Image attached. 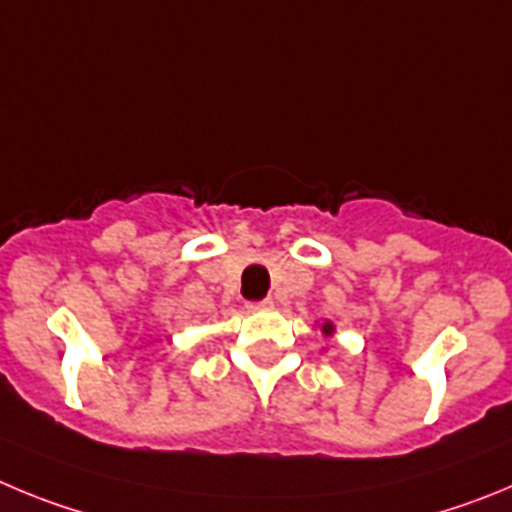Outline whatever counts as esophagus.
I'll use <instances>...</instances> for the list:
<instances>
[{"label":"esophagus","mask_w":512,"mask_h":512,"mask_svg":"<svg viewBox=\"0 0 512 512\" xmlns=\"http://www.w3.org/2000/svg\"><path fill=\"white\" fill-rule=\"evenodd\" d=\"M247 308H252V311H265V308H273V298H262V301H250V303H247Z\"/></svg>","instance_id":"esophagus-1"}]
</instances>
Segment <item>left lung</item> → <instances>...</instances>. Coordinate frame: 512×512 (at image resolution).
Masks as SVG:
<instances>
[{"label":"left lung","mask_w":512,"mask_h":512,"mask_svg":"<svg viewBox=\"0 0 512 512\" xmlns=\"http://www.w3.org/2000/svg\"><path fill=\"white\" fill-rule=\"evenodd\" d=\"M324 331H326V334H331V331H334V326H331V324H324Z\"/></svg>","instance_id":"1"}]
</instances>
